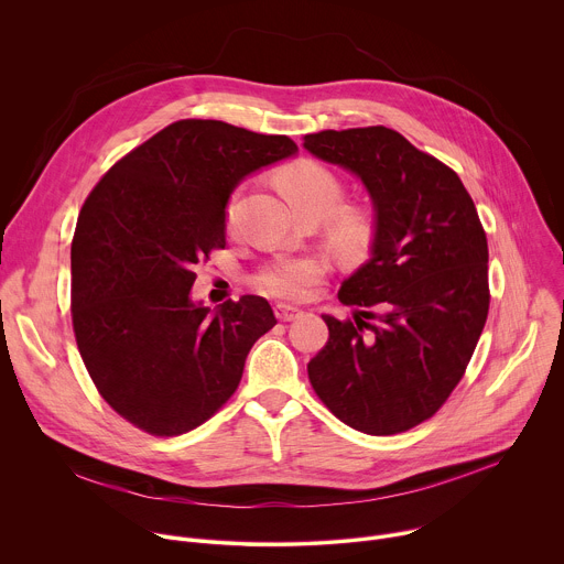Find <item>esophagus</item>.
<instances>
[{"instance_id": "esophagus-1", "label": "esophagus", "mask_w": 564, "mask_h": 564, "mask_svg": "<svg viewBox=\"0 0 564 564\" xmlns=\"http://www.w3.org/2000/svg\"><path fill=\"white\" fill-rule=\"evenodd\" d=\"M274 314H276L279 321H294L296 316H301V310L292 307V305H285V303H279V305H274Z\"/></svg>"}]
</instances>
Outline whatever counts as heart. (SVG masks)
Segmentation results:
<instances>
[{
  "instance_id": "b5f03b06",
  "label": "heart",
  "mask_w": 564,
  "mask_h": 564,
  "mask_svg": "<svg viewBox=\"0 0 564 564\" xmlns=\"http://www.w3.org/2000/svg\"><path fill=\"white\" fill-rule=\"evenodd\" d=\"M276 185L294 207L296 214L314 212L321 218H330V236L348 254L361 252L372 238L375 218L368 207L344 205V183L341 178L316 160H299L283 167L276 176ZM240 189H234L225 205L227 229L236 227ZM326 274V261L318 257H296V259H274L265 263L254 276L252 285L263 294L296 301L303 299L307 288L321 281Z\"/></svg>"
}]
</instances>
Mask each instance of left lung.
Listing matches in <instances>:
<instances>
[{"label":"left lung","instance_id":"1","mask_svg":"<svg viewBox=\"0 0 564 564\" xmlns=\"http://www.w3.org/2000/svg\"><path fill=\"white\" fill-rule=\"evenodd\" d=\"M303 147L355 172L377 209L372 257L339 290L359 310L324 314L330 337L307 364L310 383L350 429L404 433L444 406L485 330V227L459 176L394 129H328Z\"/></svg>","mask_w":564,"mask_h":564}]
</instances>
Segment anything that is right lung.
Returning <instances> with one entry per match:
<instances>
[{"label":"right lung","mask_w":564,"mask_h":564,"mask_svg":"<svg viewBox=\"0 0 564 564\" xmlns=\"http://www.w3.org/2000/svg\"><path fill=\"white\" fill-rule=\"evenodd\" d=\"M296 151L220 120H178L131 149L79 209L70 243V318L107 404L135 429L174 437L236 392L248 352L276 326L263 296L216 312L189 290L225 250V205L248 174Z\"/></svg>","instance_id":"add662e5"}]
</instances>
